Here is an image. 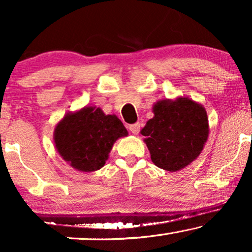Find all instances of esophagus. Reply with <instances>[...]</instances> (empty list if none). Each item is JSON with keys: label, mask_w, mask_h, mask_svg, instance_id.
Returning a JSON list of instances; mask_svg holds the SVG:
<instances>
[{"label": "esophagus", "mask_w": 252, "mask_h": 252, "mask_svg": "<svg viewBox=\"0 0 252 252\" xmlns=\"http://www.w3.org/2000/svg\"><path fill=\"white\" fill-rule=\"evenodd\" d=\"M128 129L133 134H137V133H139V130H140V124L136 123V124H133V125H129Z\"/></svg>", "instance_id": "1"}]
</instances>
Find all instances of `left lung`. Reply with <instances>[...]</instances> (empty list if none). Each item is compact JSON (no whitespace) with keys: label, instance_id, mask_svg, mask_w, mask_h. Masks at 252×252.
I'll return each instance as SVG.
<instances>
[{"label":"left lung","instance_id":"8db88e82","mask_svg":"<svg viewBox=\"0 0 252 252\" xmlns=\"http://www.w3.org/2000/svg\"><path fill=\"white\" fill-rule=\"evenodd\" d=\"M154 117L141 129L157 167L177 172L187 167L202 153L209 137V119L204 106L179 96L160 99L153 106Z\"/></svg>","mask_w":252,"mask_h":252}]
</instances>
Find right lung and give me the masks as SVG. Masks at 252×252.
<instances>
[{
	"label": "right lung",
	"mask_w": 252,
	"mask_h": 252,
	"mask_svg": "<svg viewBox=\"0 0 252 252\" xmlns=\"http://www.w3.org/2000/svg\"><path fill=\"white\" fill-rule=\"evenodd\" d=\"M128 132L116 115L86 105L67 112L54 129V143L60 156L80 172H94L108 160L113 144Z\"/></svg>",
	"instance_id": "add662e5"
}]
</instances>
